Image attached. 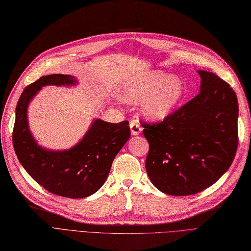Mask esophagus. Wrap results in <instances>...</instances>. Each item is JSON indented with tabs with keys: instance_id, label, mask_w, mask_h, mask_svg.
Listing matches in <instances>:
<instances>
[{
	"instance_id": "obj_1",
	"label": "esophagus",
	"mask_w": 251,
	"mask_h": 251,
	"mask_svg": "<svg viewBox=\"0 0 251 251\" xmlns=\"http://www.w3.org/2000/svg\"><path fill=\"white\" fill-rule=\"evenodd\" d=\"M130 130H131L132 135H139L142 132L143 128L141 127L140 123H137V121L132 120L130 122Z\"/></svg>"
}]
</instances>
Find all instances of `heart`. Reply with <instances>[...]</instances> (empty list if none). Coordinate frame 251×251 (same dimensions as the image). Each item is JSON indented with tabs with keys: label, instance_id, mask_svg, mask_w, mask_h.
Returning <instances> with one entry per match:
<instances>
[{
	"label": "heart",
	"instance_id": "b5f03b06",
	"mask_svg": "<svg viewBox=\"0 0 251 251\" xmlns=\"http://www.w3.org/2000/svg\"><path fill=\"white\" fill-rule=\"evenodd\" d=\"M183 93L180 78L161 71H151L127 81L121 97L131 103L145 99L142 104L143 114L152 121H161L178 105Z\"/></svg>",
	"mask_w": 251,
	"mask_h": 251
}]
</instances>
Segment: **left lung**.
Wrapping results in <instances>:
<instances>
[{
    "label": "left lung",
    "mask_w": 251,
    "mask_h": 251,
    "mask_svg": "<svg viewBox=\"0 0 251 251\" xmlns=\"http://www.w3.org/2000/svg\"><path fill=\"white\" fill-rule=\"evenodd\" d=\"M200 92L156 124L142 123L149 143L146 171L160 192L197 194L227 171L238 148L236 93L211 72L198 71Z\"/></svg>",
    "instance_id": "8db88e82"
}]
</instances>
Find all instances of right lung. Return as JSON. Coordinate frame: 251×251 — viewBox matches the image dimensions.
<instances>
[{
	"mask_svg": "<svg viewBox=\"0 0 251 251\" xmlns=\"http://www.w3.org/2000/svg\"><path fill=\"white\" fill-rule=\"evenodd\" d=\"M76 84L75 77L53 74L28 85L15 108L12 132L15 154L27 173L50 193L73 199L91 196L102 187L112 161L130 137L128 121L115 124L96 119L74 147L54 151L39 146L29 129L27 110L30 101L43 86Z\"/></svg>",
	"mask_w": 251,
	"mask_h": 251,
	"instance_id": "1",
	"label": "right lung"
}]
</instances>
